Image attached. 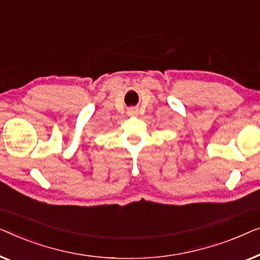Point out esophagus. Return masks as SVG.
I'll return each mask as SVG.
<instances>
[{
	"mask_svg": "<svg viewBox=\"0 0 260 260\" xmlns=\"http://www.w3.org/2000/svg\"><path fill=\"white\" fill-rule=\"evenodd\" d=\"M138 114V109L137 108H131L128 109V115H137Z\"/></svg>",
	"mask_w": 260,
	"mask_h": 260,
	"instance_id": "34e87169",
	"label": "esophagus"
}]
</instances>
